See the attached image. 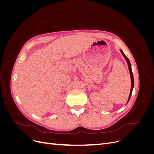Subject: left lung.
I'll use <instances>...</instances> for the list:
<instances>
[{
  "mask_svg": "<svg viewBox=\"0 0 154 154\" xmlns=\"http://www.w3.org/2000/svg\"><path fill=\"white\" fill-rule=\"evenodd\" d=\"M121 53H122V54H123V56L124 57L125 59L126 60V61L127 62V63H128V69H129V72H130V78H131V89H130V95H129V97H128V101L127 103L129 101L130 99V97H131V95H132V90H133V88H134V77H133V74H132V67H131V64H130V62L129 61L128 58L126 57V55L123 53V51L122 50H120Z\"/></svg>",
  "mask_w": 154,
  "mask_h": 154,
  "instance_id": "left-lung-1",
  "label": "left lung"
}]
</instances>
